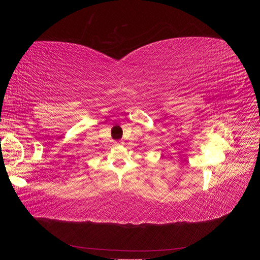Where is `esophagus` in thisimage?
I'll return each instance as SVG.
<instances>
[{
	"mask_svg": "<svg viewBox=\"0 0 260 260\" xmlns=\"http://www.w3.org/2000/svg\"><path fill=\"white\" fill-rule=\"evenodd\" d=\"M116 143H117V142H116Z\"/></svg>",
	"mask_w": 260,
	"mask_h": 260,
	"instance_id": "obj_1",
	"label": "esophagus"
}]
</instances>
